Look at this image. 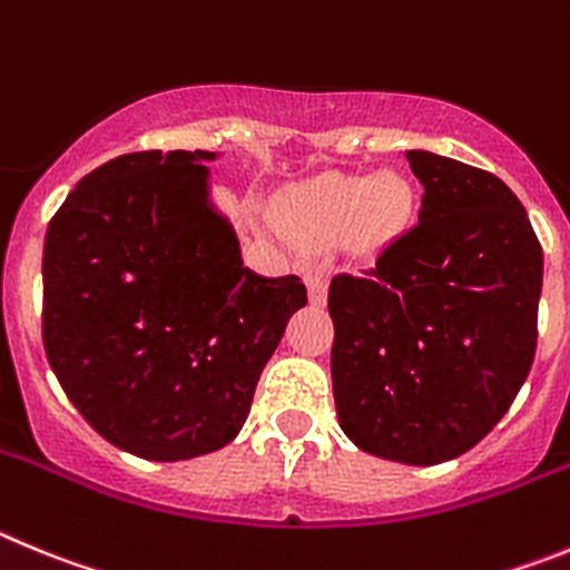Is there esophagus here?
I'll return each mask as SVG.
<instances>
[{
    "instance_id": "1",
    "label": "esophagus",
    "mask_w": 570,
    "mask_h": 570,
    "mask_svg": "<svg viewBox=\"0 0 570 570\" xmlns=\"http://www.w3.org/2000/svg\"><path fill=\"white\" fill-rule=\"evenodd\" d=\"M306 289H309V304L323 306L326 304V289H330V278L323 273H309L306 275Z\"/></svg>"
}]
</instances>
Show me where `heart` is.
<instances>
[{"instance_id":"1","label":"heart","mask_w":570,"mask_h":570,"mask_svg":"<svg viewBox=\"0 0 570 570\" xmlns=\"http://www.w3.org/2000/svg\"><path fill=\"white\" fill-rule=\"evenodd\" d=\"M417 209V184L406 173H323L286 189L278 222L297 244H332L343 238L355 253L377 255L414 227Z\"/></svg>"}]
</instances>
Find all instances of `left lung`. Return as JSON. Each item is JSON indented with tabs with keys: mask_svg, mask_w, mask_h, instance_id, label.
Instances as JSON below:
<instances>
[{
	"mask_svg": "<svg viewBox=\"0 0 570 570\" xmlns=\"http://www.w3.org/2000/svg\"><path fill=\"white\" fill-rule=\"evenodd\" d=\"M406 158L420 224L330 284L332 389L357 449L438 465L480 443L531 372L542 247L497 176L432 150Z\"/></svg>",
	"mask_w": 570,
	"mask_h": 570,
	"instance_id": "obj_1",
	"label": "left lung"
}]
</instances>
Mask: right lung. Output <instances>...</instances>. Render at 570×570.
Instances as JSON below:
<instances>
[{"mask_svg":"<svg viewBox=\"0 0 570 570\" xmlns=\"http://www.w3.org/2000/svg\"><path fill=\"white\" fill-rule=\"evenodd\" d=\"M222 153H127L65 198L45 235V352L81 417L156 463L238 438L258 377L306 306L264 278L213 202Z\"/></svg>","mask_w":570,"mask_h":570,"instance_id":"1","label":"right lung"}]
</instances>
